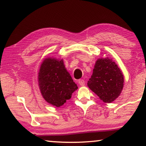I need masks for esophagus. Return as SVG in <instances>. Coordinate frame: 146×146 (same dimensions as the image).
<instances>
[{"instance_id":"1","label":"esophagus","mask_w":146,"mask_h":146,"mask_svg":"<svg viewBox=\"0 0 146 146\" xmlns=\"http://www.w3.org/2000/svg\"><path fill=\"white\" fill-rule=\"evenodd\" d=\"M78 84L80 86H84L85 85V81L83 79H80V80H78Z\"/></svg>"}]
</instances>
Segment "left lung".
Returning <instances> with one entry per match:
<instances>
[{
	"label": "left lung",
	"mask_w": 146,
	"mask_h": 146,
	"mask_svg": "<svg viewBox=\"0 0 146 146\" xmlns=\"http://www.w3.org/2000/svg\"><path fill=\"white\" fill-rule=\"evenodd\" d=\"M124 77L113 59L99 58L96 61L88 86L101 100L111 103L122 93Z\"/></svg>",
	"instance_id": "8db88e82"
}]
</instances>
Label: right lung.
<instances>
[{"instance_id": "obj_1", "label": "right lung", "mask_w": 146, "mask_h": 146, "mask_svg": "<svg viewBox=\"0 0 146 146\" xmlns=\"http://www.w3.org/2000/svg\"><path fill=\"white\" fill-rule=\"evenodd\" d=\"M38 84L44 99L55 107H60L70 100L78 89L65 68L63 59L56 57H47L42 62Z\"/></svg>"}]
</instances>
